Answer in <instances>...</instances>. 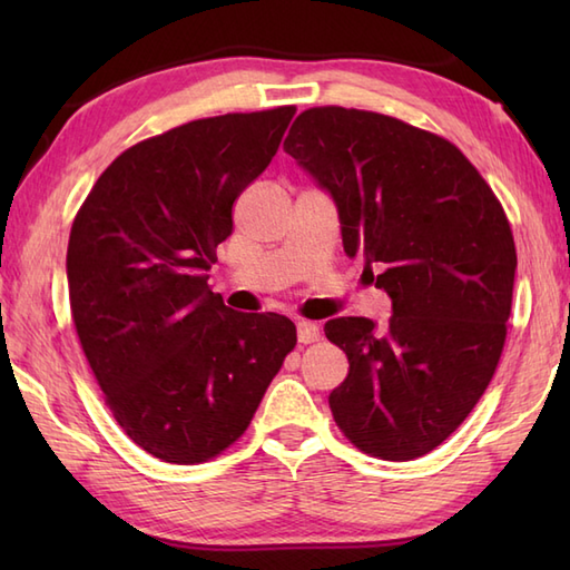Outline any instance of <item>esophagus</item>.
Returning <instances> with one entry per match:
<instances>
[{
	"instance_id": "1",
	"label": "esophagus",
	"mask_w": 570,
	"mask_h": 570,
	"mask_svg": "<svg viewBox=\"0 0 570 570\" xmlns=\"http://www.w3.org/2000/svg\"><path fill=\"white\" fill-rule=\"evenodd\" d=\"M296 335H298V343L308 345V343H316V341H318V337H321V331H318V325H316V323H311V321H298V323H296Z\"/></svg>"
}]
</instances>
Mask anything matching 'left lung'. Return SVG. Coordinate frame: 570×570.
Listing matches in <instances>:
<instances>
[{
  "label": "left lung",
  "mask_w": 570,
  "mask_h": 570,
  "mask_svg": "<svg viewBox=\"0 0 570 570\" xmlns=\"http://www.w3.org/2000/svg\"><path fill=\"white\" fill-rule=\"evenodd\" d=\"M284 151L328 193L347 257L392 298V318L343 316L325 337L350 372L328 396L360 451L414 460L485 394L512 308L517 252L500 200L460 149L402 119L313 107Z\"/></svg>",
  "instance_id": "1"
}]
</instances>
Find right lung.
Segmentation results:
<instances>
[{
    "label": "right lung",
    "instance_id": "1",
    "mask_svg": "<svg viewBox=\"0 0 570 570\" xmlns=\"http://www.w3.org/2000/svg\"><path fill=\"white\" fill-rule=\"evenodd\" d=\"M296 107L223 115L119 154L68 239L82 353L119 426L166 463H203L247 431L296 345L278 313H242L208 286L233 203L282 144Z\"/></svg>",
    "mask_w": 570,
    "mask_h": 570
}]
</instances>
